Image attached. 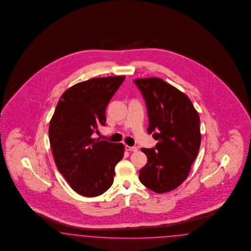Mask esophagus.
Masks as SVG:
<instances>
[{
  "instance_id": "esophagus-1",
  "label": "esophagus",
  "mask_w": 251,
  "mask_h": 251,
  "mask_svg": "<svg viewBox=\"0 0 251 251\" xmlns=\"http://www.w3.org/2000/svg\"><path fill=\"white\" fill-rule=\"evenodd\" d=\"M125 149L127 151H129V152H136L137 150H138L136 146H129V145H126Z\"/></svg>"
}]
</instances>
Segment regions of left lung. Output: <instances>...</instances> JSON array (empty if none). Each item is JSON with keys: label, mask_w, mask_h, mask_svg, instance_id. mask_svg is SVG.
I'll return each mask as SVG.
<instances>
[{"label": "left lung", "mask_w": 251, "mask_h": 251, "mask_svg": "<svg viewBox=\"0 0 251 251\" xmlns=\"http://www.w3.org/2000/svg\"><path fill=\"white\" fill-rule=\"evenodd\" d=\"M145 99L148 133L158 143L142 151L147 164L139 179L146 188L164 193L188 177L201 145L200 118L190 99L160 78L133 81Z\"/></svg>", "instance_id": "obj_1"}]
</instances>
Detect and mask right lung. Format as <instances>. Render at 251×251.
Returning <instances> with one entry per match:
<instances>
[{
  "mask_svg": "<svg viewBox=\"0 0 251 251\" xmlns=\"http://www.w3.org/2000/svg\"><path fill=\"white\" fill-rule=\"evenodd\" d=\"M124 76L93 78L64 92L50 123L55 164L78 194L96 197L113 184L115 167L124 155L122 144L94 139L106 125V108Z\"/></svg>",
  "mask_w": 251,
  "mask_h": 251,
  "instance_id": "add662e5",
  "label": "right lung"
}]
</instances>
